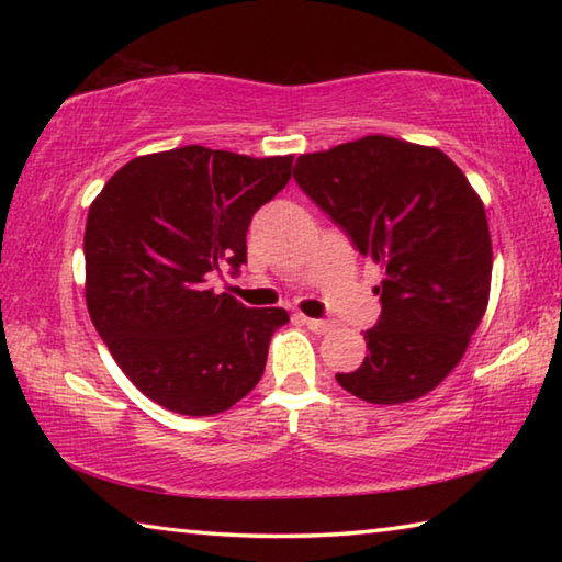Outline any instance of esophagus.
I'll return each instance as SVG.
<instances>
[{"mask_svg":"<svg viewBox=\"0 0 562 562\" xmlns=\"http://www.w3.org/2000/svg\"><path fill=\"white\" fill-rule=\"evenodd\" d=\"M304 325H307L315 335H325V331L331 329V322L329 319H312V317H304Z\"/></svg>","mask_w":562,"mask_h":562,"instance_id":"1","label":"esophagus"}]
</instances>
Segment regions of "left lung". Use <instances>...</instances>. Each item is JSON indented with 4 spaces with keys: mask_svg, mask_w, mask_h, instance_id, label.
Returning a JSON list of instances; mask_svg holds the SVG:
<instances>
[{
    "mask_svg": "<svg viewBox=\"0 0 562 562\" xmlns=\"http://www.w3.org/2000/svg\"><path fill=\"white\" fill-rule=\"evenodd\" d=\"M297 186L384 270L369 355L337 374L369 404L429 394L459 364L491 292V233L469 180L439 148L364 136L294 166Z\"/></svg>",
    "mask_w": 562,
    "mask_h": 562,
    "instance_id": "left-lung-1",
    "label": "left lung"
}]
</instances>
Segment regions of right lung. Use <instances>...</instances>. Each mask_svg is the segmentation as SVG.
<instances>
[{
    "instance_id": "1",
    "label": "right lung",
    "mask_w": 562,
    "mask_h": 562,
    "mask_svg": "<svg viewBox=\"0 0 562 562\" xmlns=\"http://www.w3.org/2000/svg\"><path fill=\"white\" fill-rule=\"evenodd\" d=\"M292 156L183 146L111 176L83 233L87 307L133 384L186 416H213L260 382L282 307H245L207 278L247 262L252 215L288 186Z\"/></svg>"
}]
</instances>
